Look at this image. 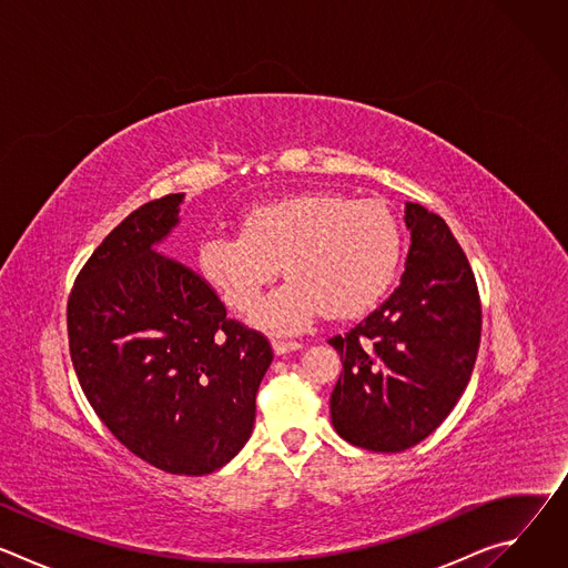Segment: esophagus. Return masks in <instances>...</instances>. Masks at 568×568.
<instances>
[{
    "label": "esophagus",
    "mask_w": 568,
    "mask_h": 568,
    "mask_svg": "<svg viewBox=\"0 0 568 568\" xmlns=\"http://www.w3.org/2000/svg\"><path fill=\"white\" fill-rule=\"evenodd\" d=\"M272 346H274L276 355H287L292 351H301L303 348V344H298V342H278V339Z\"/></svg>",
    "instance_id": "obj_1"
}]
</instances>
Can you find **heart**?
<instances>
[{
	"label": "heart",
	"mask_w": 568,
	"mask_h": 568,
	"mask_svg": "<svg viewBox=\"0 0 568 568\" xmlns=\"http://www.w3.org/2000/svg\"><path fill=\"white\" fill-rule=\"evenodd\" d=\"M402 261V229L379 202L307 191L247 209L240 233H211L197 267L222 301L252 310L278 276L290 283L265 298L254 323L270 333H298L321 312L353 318L388 292Z\"/></svg>",
	"instance_id": "heart-1"
}]
</instances>
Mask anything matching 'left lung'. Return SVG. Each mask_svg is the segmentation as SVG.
Returning <instances> with one entry per match:
<instances>
[{
	"instance_id": "left-lung-1",
	"label": "left lung",
	"mask_w": 568,
	"mask_h": 568,
	"mask_svg": "<svg viewBox=\"0 0 568 568\" xmlns=\"http://www.w3.org/2000/svg\"><path fill=\"white\" fill-rule=\"evenodd\" d=\"M412 247L393 294L328 344L344 371L331 395L337 434L382 454L425 440L456 407L480 342V298L445 220L407 202Z\"/></svg>"
}]
</instances>
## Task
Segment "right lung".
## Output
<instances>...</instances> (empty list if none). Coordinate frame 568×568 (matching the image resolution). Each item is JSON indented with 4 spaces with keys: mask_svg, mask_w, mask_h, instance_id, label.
Wrapping results in <instances>:
<instances>
[{
    "mask_svg": "<svg viewBox=\"0 0 568 568\" xmlns=\"http://www.w3.org/2000/svg\"><path fill=\"white\" fill-rule=\"evenodd\" d=\"M184 193L132 211L78 272L69 355L101 423L141 460L180 476L226 465L252 436L274 353L226 316L215 290L152 247L180 222Z\"/></svg>",
    "mask_w": 568,
    "mask_h": 568,
    "instance_id": "right-lung-1",
    "label": "right lung"
}]
</instances>
